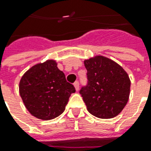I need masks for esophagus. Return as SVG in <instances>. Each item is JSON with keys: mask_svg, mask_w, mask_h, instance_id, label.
I'll return each mask as SVG.
<instances>
[{"mask_svg": "<svg viewBox=\"0 0 151 151\" xmlns=\"http://www.w3.org/2000/svg\"><path fill=\"white\" fill-rule=\"evenodd\" d=\"M74 86H75L76 90V91L79 90V82H78V81H76V82L74 83Z\"/></svg>", "mask_w": 151, "mask_h": 151, "instance_id": "1", "label": "esophagus"}]
</instances>
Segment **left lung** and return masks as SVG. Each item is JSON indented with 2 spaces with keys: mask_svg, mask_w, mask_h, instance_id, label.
I'll list each match as a JSON object with an SVG mask.
<instances>
[{
  "mask_svg": "<svg viewBox=\"0 0 151 151\" xmlns=\"http://www.w3.org/2000/svg\"><path fill=\"white\" fill-rule=\"evenodd\" d=\"M87 85L80 90L88 112L99 119H112L126 106L130 93L127 72L112 60L95 56L84 61Z\"/></svg>",
  "mask_w": 151,
  "mask_h": 151,
  "instance_id": "obj_1",
  "label": "left lung"
}]
</instances>
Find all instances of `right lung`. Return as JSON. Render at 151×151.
<instances>
[{
	"instance_id": "obj_1",
	"label": "right lung",
	"mask_w": 151,
	"mask_h": 151,
	"mask_svg": "<svg viewBox=\"0 0 151 151\" xmlns=\"http://www.w3.org/2000/svg\"><path fill=\"white\" fill-rule=\"evenodd\" d=\"M75 91L74 86L67 82L65 74L53 60L33 65L19 83L20 96L26 108L42 120L60 116Z\"/></svg>"
}]
</instances>
